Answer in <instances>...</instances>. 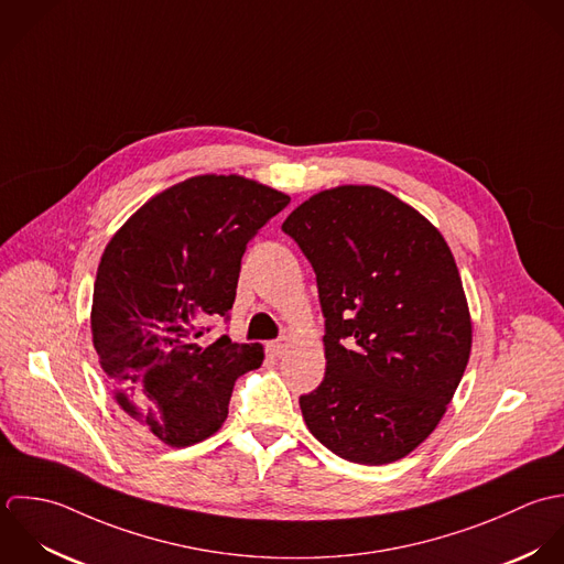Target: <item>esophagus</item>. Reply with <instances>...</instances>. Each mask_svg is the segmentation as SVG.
<instances>
[{
	"label": "esophagus",
	"mask_w": 564,
	"mask_h": 564,
	"mask_svg": "<svg viewBox=\"0 0 564 564\" xmlns=\"http://www.w3.org/2000/svg\"><path fill=\"white\" fill-rule=\"evenodd\" d=\"M267 348H269V352H271V355L282 357V355L289 350V341H286V339H278V341H271Z\"/></svg>",
	"instance_id": "1"
}]
</instances>
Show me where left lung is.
I'll list each match as a JSON object with an SVG mask.
<instances>
[{
  "instance_id": "8db88e82",
  "label": "left lung",
  "mask_w": 564,
  "mask_h": 564,
  "mask_svg": "<svg viewBox=\"0 0 564 564\" xmlns=\"http://www.w3.org/2000/svg\"><path fill=\"white\" fill-rule=\"evenodd\" d=\"M282 229L311 260L326 317L308 431L366 466L406 457L444 417L473 348L455 258L415 207L376 186L322 189Z\"/></svg>"
}]
</instances>
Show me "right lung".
Instances as JSON below:
<instances>
[{
  "label": "right lung",
  "mask_w": 564,
  "mask_h": 564,
  "mask_svg": "<svg viewBox=\"0 0 564 564\" xmlns=\"http://www.w3.org/2000/svg\"><path fill=\"white\" fill-rule=\"evenodd\" d=\"M289 200L240 175H196L151 196L107 242L94 350L118 406L164 444L214 435L236 378L262 366L260 344L196 339L200 324L229 313L247 242Z\"/></svg>",
  "instance_id": "obj_1"
}]
</instances>
